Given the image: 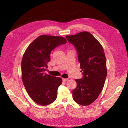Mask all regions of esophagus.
I'll list each match as a JSON object with an SVG mask.
<instances>
[{
	"label": "esophagus",
	"mask_w": 128,
	"mask_h": 128,
	"mask_svg": "<svg viewBox=\"0 0 128 128\" xmlns=\"http://www.w3.org/2000/svg\"><path fill=\"white\" fill-rule=\"evenodd\" d=\"M62 80H63V82H66L68 81V78H63Z\"/></svg>",
	"instance_id": "esophagus-1"
}]
</instances>
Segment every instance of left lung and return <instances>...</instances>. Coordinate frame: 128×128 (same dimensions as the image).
<instances>
[{
	"label": "left lung",
	"mask_w": 128,
	"mask_h": 128,
	"mask_svg": "<svg viewBox=\"0 0 128 128\" xmlns=\"http://www.w3.org/2000/svg\"><path fill=\"white\" fill-rule=\"evenodd\" d=\"M75 46L83 77L76 79L77 87L72 90L75 101L83 106L92 103L103 90L107 76L106 58L102 45L91 33L83 32L66 36Z\"/></svg>",
	"instance_id": "1"
}]
</instances>
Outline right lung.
Wrapping results in <instances>:
<instances>
[{
  "label": "right lung",
  "mask_w": 128,
  "mask_h": 128,
  "mask_svg": "<svg viewBox=\"0 0 128 128\" xmlns=\"http://www.w3.org/2000/svg\"><path fill=\"white\" fill-rule=\"evenodd\" d=\"M66 42L62 37L41 35L29 45L23 56L22 82L30 96L39 105H49L56 98L58 89L62 80L47 75L45 72L50 61L51 51Z\"/></svg>",
  "instance_id": "1"
}]
</instances>
